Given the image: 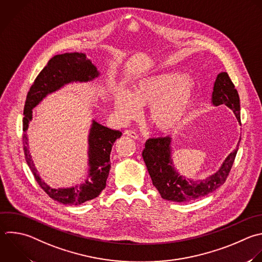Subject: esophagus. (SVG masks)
I'll return each mask as SVG.
<instances>
[{
	"label": "esophagus",
	"mask_w": 262,
	"mask_h": 262,
	"mask_svg": "<svg viewBox=\"0 0 262 262\" xmlns=\"http://www.w3.org/2000/svg\"><path fill=\"white\" fill-rule=\"evenodd\" d=\"M124 134H125V135H127V136H129V137H132L133 139L138 138L137 133H136V132H134V131H131V130H126V131L124 132Z\"/></svg>",
	"instance_id": "34e87169"
}]
</instances>
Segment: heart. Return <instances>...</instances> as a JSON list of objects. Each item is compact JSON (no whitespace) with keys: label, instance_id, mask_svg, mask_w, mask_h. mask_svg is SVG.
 <instances>
[{"label":"heart","instance_id":"obj_1","mask_svg":"<svg viewBox=\"0 0 262 262\" xmlns=\"http://www.w3.org/2000/svg\"><path fill=\"white\" fill-rule=\"evenodd\" d=\"M193 84L186 75L161 73L136 81L130 90L119 88L114 95L118 116L128 121L137 116L138 107H148V121L159 132L168 133L177 129L193 100Z\"/></svg>","mask_w":262,"mask_h":262}]
</instances>
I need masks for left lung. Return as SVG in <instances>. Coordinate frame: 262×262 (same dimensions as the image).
Instances as JSON below:
<instances>
[{
    "mask_svg": "<svg viewBox=\"0 0 262 262\" xmlns=\"http://www.w3.org/2000/svg\"><path fill=\"white\" fill-rule=\"evenodd\" d=\"M211 103L214 106L224 104L229 107L238 123H241L239 97L234 85L226 73L217 75L213 86ZM226 157L219 169L203 180H192L178 173L172 160V138L170 136L149 138L145 142L142 158L152 180L154 186L159 190L164 200L185 203L203 198L218 187L226 180L233 164L238 143Z\"/></svg>",
    "mask_w": 262,
    "mask_h": 262,
    "instance_id": "obj_1",
    "label": "left lung"
}]
</instances>
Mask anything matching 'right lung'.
I'll list each match as a JSON object with an SVG mask.
<instances>
[{
  "mask_svg": "<svg viewBox=\"0 0 262 262\" xmlns=\"http://www.w3.org/2000/svg\"><path fill=\"white\" fill-rule=\"evenodd\" d=\"M100 76L97 68L87 58L85 53L73 52L52 57L42 70L31 87L24 111V146L27 163L36 180L44 191L54 201L63 205H81L97 198L106 185L111 170V151L115 141L122 136L119 130L103 126L92 120L88 135V174L85 181L70 187L54 188L47 184L39 175L29 150L27 131L33 120V110L46 98L66 85L87 83Z\"/></svg>",
  "mask_w": 262,
  "mask_h": 262,
  "instance_id": "obj_1",
  "label": "right lung"
}]
</instances>
